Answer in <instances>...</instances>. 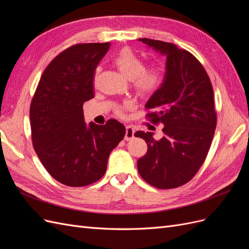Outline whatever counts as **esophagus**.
Listing matches in <instances>:
<instances>
[{
  "label": "esophagus",
  "instance_id": "obj_1",
  "mask_svg": "<svg viewBox=\"0 0 249 249\" xmlns=\"http://www.w3.org/2000/svg\"><path fill=\"white\" fill-rule=\"evenodd\" d=\"M134 134H135V130L132 125H126L125 126V136H124V140L130 141L134 138Z\"/></svg>",
  "mask_w": 249,
  "mask_h": 249
}]
</instances>
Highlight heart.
I'll list each match as a JSON object with an SVG mask.
<instances>
[{
    "instance_id": "heart-1",
    "label": "heart",
    "mask_w": 249,
    "mask_h": 249,
    "mask_svg": "<svg viewBox=\"0 0 249 249\" xmlns=\"http://www.w3.org/2000/svg\"><path fill=\"white\" fill-rule=\"evenodd\" d=\"M114 63L125 78L133 81V85L142 94L156 92L164 83V71L160 66H150L145 69L142 60L130 49L120 51L114 58ZM133 106L131 101H126L116 107V115L124 116L125 110Z\"/></svg>"
}]
</instances>
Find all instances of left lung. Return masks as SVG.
<instances>
[{
  "label": "left lung",
  "mask_w": 249,
  "mask_h": 249,
  "mask_svg": "<svg viewBox=\"0 0 249 249\" xmlns=\"http://www.w3.org/2000/svg\"><path fill=\"white\" fill-rule=\"evenodd\" d=\"M138 40L166 56V71L163 85L145 105L152 110L146 117L164 125V136L156 140L154 133H135L147 143L137 167L149 185L171 189L189 182L206 160L217 123L213 87L191 53L170 42Z\"/></svg>",
  "instance_id": "8db88e82"
}]
</instances>
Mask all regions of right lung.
<instances>
[{
    "mask_svg": "<svg viewBox=\"0 0 249 249\" xmlns=\"http://www.w3.org/2000/svg\"><path fill=\"white\" fill-rule=\"evenodd\" d=\"M110 46L79 43L60 53L44 70L30 106L35 152L50 175L66 186L99 180L125 135L116 119L87 125L83 114V104L94 96L95 69Z\"/></svg>",
    "mask_w": 249,
    "mask_h": 249,
    "instance_id": "add662e5",
    "label": "right lung"
}]
</instances>
